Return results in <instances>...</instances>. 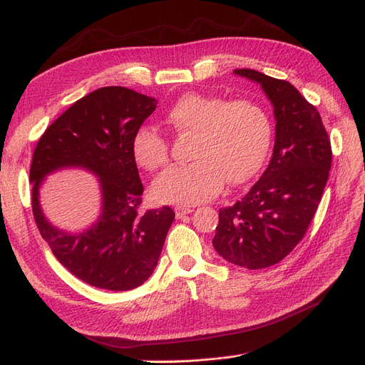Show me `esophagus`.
<instances>
[{"instance_id":"obj_1","label":"esophagus","mask_w":365,"mask_h":365,"mask_svg":"<svg viewBox=\"0 0 365 365\" xmlns=\"http://www.w3.org/2000/svg\"><path fill=\"white\" fill-rule=\"evenodd\" d=\"M193 212V208L190 207H185V205H176L175 207V213H176V217H182L185 215H189Z\"/></svg>"}]
</instances>
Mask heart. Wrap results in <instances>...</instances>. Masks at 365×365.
I'll use <instances>...</instances> for the list:
<instances>
[{
	"label": "heart",
	"mask_w": 365,
	"mask_h": 365,
	"mask_svg": "<svg viewBox=\"0 0 365 365\" xmlns=\"http://www.w3.org/2000/svg\"><path fill=\"white\" fill-rule=\"evenodd\" d=\"M165 123L178 135L195 137L193 163L158 176L152 192L160 202L201 204L217 196L225 180L247 182L260 170L271 145L269 118L250 101L187 93L169 108ZM130 150L145 170L161 169L169 160L168 141L149 126L135 130Z\"/></svg>",
	"instance_id": "1"
}]
</instances>
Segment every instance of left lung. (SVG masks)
<instances>
[{
	"instance_id": "obj_1",
	"label": "left lung",
	"mask_w": 365,
	"mask_h": 365,
	"mask_svg": "<svg viewBox=\"0 0 365 365\" xmlns=\"http://www.w3.org/2000/svg\"><path fill=\"white\" fill-rule=\"evenodd\" d=\"M233 74L259 83L272 105L275 141L267 170L235 205L219 210L213 247L237 267L260 269L297 247L317 212L332 150L317 108L286 81L256 70Z\"/></svg>"
}]
</instances>
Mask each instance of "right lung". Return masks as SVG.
<instances>
[{
    "label": "right lung",
    "mask_w": 365,
    "mask_h": 365,
    "mask_svg": "<svg viewBox=\"0 0 365 365\" xmlns=\"http://www.w3.org/2000/svg\"><path fill=\"white\" fill-rule=\"evenodd\" d=\"M157 103L123 86L98 88L51 123L33 152L31 208L39 233L65 268L96 288L129 291L145 283L175 219L168 205L138 213L143 184L132 137ZM65 168L90 171L101 190L99 216L79 232L51 225L40 205L43 181Z\"/></svg>",
    "instance_id": "add662e5"
}]
</instances>
